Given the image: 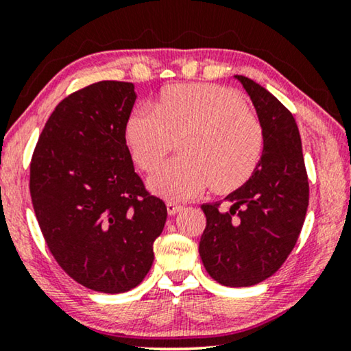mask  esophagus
<instances>
[{
  "label": "esophagus",
  "mask_w": 351,
  "mask_h": 351,
  "mask_svg": "<svg viewBox=\"0 0 351 351\" xmlns=\"http://www.w3.org/2000/svg\"><path fill=\"white\" fill-rule=\"evenodd\" d=\"M166 208H167V214L169 215H176L177 213H180L182 209H184V206H180V204H176V203H167L166 204Z\"/></svg>",
  "instance_id": "esophagus-1"
}]
</instances>
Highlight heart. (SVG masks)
<instances>
[{"label":"heart","mask_w":351,"mask_h":351,"mask_svg":"<svg viewBox=\"0 0 351 351\" xmlns=\"http://www.w3.org/2000/svg\"><path fill=\"white\" fill-rule=\"evenodd\" d=\"M180 138L184 155L162 162L148 177L153 193L186 201L213 189H239L261 165L262 121L237 90L217 84H176L158 107L141 105L129 114L126 141L134 161L150 171Z\"/></svg>","instance_id":"b5f03b06"}]
</instances>
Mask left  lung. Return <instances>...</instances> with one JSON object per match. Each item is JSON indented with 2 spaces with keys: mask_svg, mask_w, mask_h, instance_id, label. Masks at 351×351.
<instances>
[{
  "mask_svg": "<svg viewBox=\"0 0 351 351\" xmlns=\"http://www.w3.org/2000/svg\"><path fill=\"white\" fill-rule=\"evenodd\" d=\"M234 78L262 121L265 148L251 179L225 198L230 210H220L219 203L201 206L206 228L199 256L220 285L247 287L280 270L294 249L308 208V177L292 113L256 81Z\"/></svg>",
  "mask_w": 351,
  "mask_h": 351,
  "instance_id": "left-lung-1",
  "label": "left lung"
}]
</instances>
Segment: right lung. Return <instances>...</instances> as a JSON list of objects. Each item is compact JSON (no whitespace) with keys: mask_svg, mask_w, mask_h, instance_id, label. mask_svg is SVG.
I'll return each instance as SVG.
<instances>
[{"mask_svg":"<svg viewBox=\"0 0 351 351\" xmlns=\"http://www.w3.org/2000/svg\"><path fill=\"white\" fill-rule=\"evenodd\" d=\"M132 83L99 81L47 119L30 165V195L47 247L66 275L119 294L150 271L167 209L148 193L126 145Z\"/></svg>","mask_w":351,"mask_h":351,"instance_id":"add662e5","label":"right lung"}]
</instances>
